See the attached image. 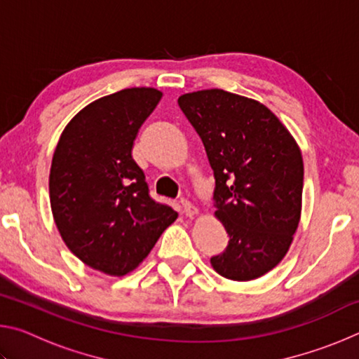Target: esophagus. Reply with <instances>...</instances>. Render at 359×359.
<instances>
[{
	"instance_id": "34e87169",
	"label": "esophagus",
	"mask_w": 359,
	"mask_h": 359,
	"mask_svg": "<svg viewBox=\"0 0 359 359\" xmlns=\"http://www.w3.org/2000/svg\"><path fill=\"white\" fill-rule=\"evenodd\" d=\"M180 208H182V210H184V214L187 217H193L198 214V209L194 208L190 201H187V199H180Z\"/></svg>"
}]
</instances>
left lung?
<instances>
[{
    "mask_svg": "<svg viewBox=\"0 0 359 359\" xmlns=\"http://www.w3.org/2000/svg\"><path fill=\"white\" fill-rule=\"evenodd\" d=\"M177 102L203 139L215 177V217L229 236L210 264L229 280H255L283 259L301 220L299 145L271 109L247 96L208 88Z\"/></svg>",
    "mask_w": 359,
    "mask_h": 359,
    "instance_id": "left-lung-1",
    "label": "left lung"
}]
</instances>
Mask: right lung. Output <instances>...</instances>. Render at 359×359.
<instances>
[{
  "label": "right lung",
  "mask_w": 359,
  "mask_h": 359,
  "mask_svg": "<svg viewBox=\"0 0 359 359\" xmlns=\"http://www.w3.org/2000/svg\"><path fill=\"white\" fill-rule=\"evenodd\" d=\"M163 92L125 88L79 111L53 151L48 193L66 247L102 272L121 277L147 258L177 212L155 203L133 145Z\"/></svg>",
  "instance_id": "right-lung-1"
}]
</instances>
